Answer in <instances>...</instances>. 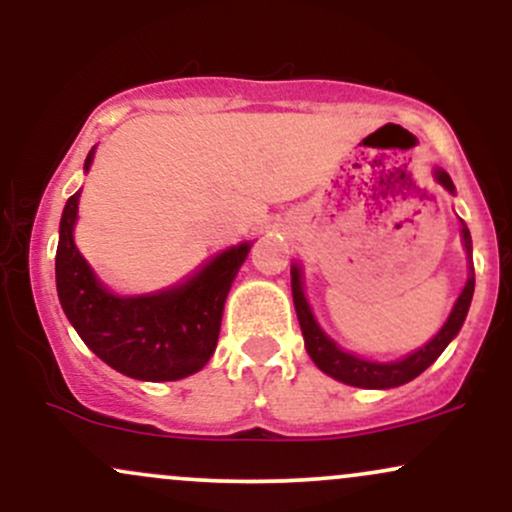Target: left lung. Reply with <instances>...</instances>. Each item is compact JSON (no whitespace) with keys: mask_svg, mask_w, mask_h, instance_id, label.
Instances as JSON below:
<instances>
[{"mask_svg":"<svg viewBox=\"0 0 512 512\" xmlns=\"http://www.w3.org/2000/svg\"><path fill=\"white\" fill-rule=\"evenodd\" d=\"M433 178L443 190H448L455 197V185H452L450 175L443 168H433ZM460 238L462 248L467 252V281H464L460 296H457L455 305H452L448 320L443 322V327L433 334L431 339L419 349H414L411 354L395 358V361H373V358H363L354 354V351H346L339 346L334 339L320 327L317 317L310 308L308 298H305V284H303V267L298 262L291 264V293H293V305H296L298 325H301L303 339H305V351L313 358V363L330 378L339 380V383L351 385V387H363V390H390V387H399L409 380H414L416 375H421L431 366L436 358L448 349V344L457 337L464 325V317L469 313V305H472L474 296V264H472V236H469L467 223L460 219Z\"/></svg>","mask_w":512,"mask_h":512,"instance_id":"8db88e82","label":"left lung"}]
</instances>
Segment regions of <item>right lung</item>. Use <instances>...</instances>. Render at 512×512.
Here are the masks:
<instances>
[{
    "instance_id": "add662e5",
    "label": "right lung",
    "mask_w": 512,
    "mask_h": 512,
    "mask_svg": "<svg viewBox=\"0 0 512 512\" xmlns=\"http://www.w3.org/2000/svg\"><path fill=\"white\" fill-rule=\"evenodd\" d=\"M93 156L96 146L88 151L84 173ZM79 199L81 190L64 204L55 257L57 296L76 334L103 363L144 383H168L202 370L219 342L223 305L252 240L219 250L178 284L127 296L108 289L76 248Z\"/></svg>"
}]
</instances>
